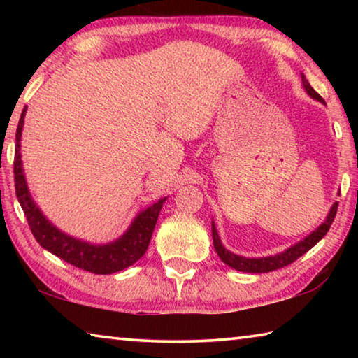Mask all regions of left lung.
Wrapping results in <instances>:
<instances>
[{
	"label": "left lung",
	"mask_w": 358,
	"mask_h": 358,
	"mask_svg": "<svg viewBox=\"0 0 358 358\" xmlns=\"http://www.w3.org/2000/svg\"><path fill=\"white\" fill-rule=\"evenodd\" d=\"M301 82H303V88L306 90V93L310 94L313 99H316L324 104L322 96H320L317 92H314V88L311 87L310 82L306 80V77L303 74H301ZM336 210H338V202L331 205V208L329 211V215H327L325 221L320 224L316 230H313L308 237L300 240L299 243H295L294 246L287 248L286 251L275 254V256H268V257H243V256H238V254L230 252L221 243V238H220V235H217L215 222H211V234H213L215 250L222 262L229 266H232V268H235V270L246 271V273H268V271L282 268V266H287L289 264H292L294 260H296L300 256H303V254L310 251L311 248L317 243V241L322 240L325 237V234L329 232L333 220H335Z\"/></svg>",
	"instance_id": "1"
}]
</instances>
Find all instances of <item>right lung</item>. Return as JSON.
Here are the masks:
<instances>
[{
    "label": "right lung",
    "instance_id": "1",
    "mask_svg": "<svg viewBox=\"0 0 358 358\" xmlns=\"http://www.w3.org/2000/svg\"><path fill=\"white\" fill-rule=\"evenodd\" d=\"M25 113L27 107L23 108L15 134L14 183L17 199H19L20 207L27 216L28 226L31 229V234L34 235L36 241L48 252L63 259L64 262L85 271H92V273L96 275L117 273V271L128 268L132 264H136L143 256L145 251H147L157 216H159V211L167 197L161 199V201H157L147 210L141 211L134 217L129 229L118 240L112 241V243L92 245L88 241L74 238L71 235L62 232V230L57 229L42 215V211L34 203L31 194L28 191L20 155V141Z\"/></svg>",
    "mask_w": 358,
    "mask_h": 358
}]
</instances>
